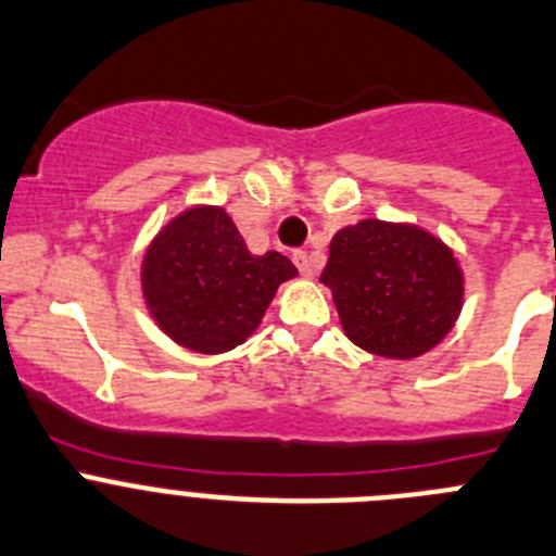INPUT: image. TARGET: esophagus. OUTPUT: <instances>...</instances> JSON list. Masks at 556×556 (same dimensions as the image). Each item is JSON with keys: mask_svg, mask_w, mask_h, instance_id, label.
Masks as SVG:
<instances>
[{"mask_svg": "<svg viewBox=\"0 0 556 556\" xmlns=\"http://www.w3.org/2000/svg\"><path fill=\"white\" fill-rule=\"evenodd\" d=\"M293 263H296V268L302 271V277H313L315 274V263L307 252H293Z\"/></svg>", "mask_w": 556, "mask_h": 556, "instance_id": "esophagus-1", "label": "esophagus"}]
</instances>
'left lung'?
<instances>
[{"label":"left lung","instance_id":"1","mask_svg":"<svg viewBox=\"0 0 556 556\" xmlns=\"http://www.w3.org/2000/svg\"><path fill=\"white\" fill-rule=\"evenodd\" d=\"M321 282L332 290L354 346L413 359L452 332L463 309V271L446 243L415 224L365 218L329 243Z\"/></svg>","mask_w":556,"mask_h":556}]
</instances>
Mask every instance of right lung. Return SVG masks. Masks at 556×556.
Here are the masks:
<instances>
[{
	"instance_id": "1",
	"label": "right lung",
	"mask_w": 556,
	"mask_h": 556,
	"mask_svg": "<svg viewBox=\"0 0 556 556\" xmlns=\"http://www.w3.org/2000/svg\"><path fill=\"white\" fill-rule=\"evenodd\" d=\"M285 254H252L224 207L197 204L154 235L143 254V299L157 327L199 354L241 346L282 282L296 277Z\"/></svg>"
}]
</instances>
